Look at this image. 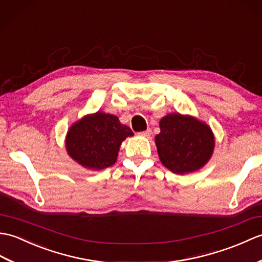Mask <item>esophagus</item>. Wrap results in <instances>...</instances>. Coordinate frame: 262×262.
Returning a JSON list of instances; mask_svg holds the SVG:
<instances>
[{
	"label": "esophagus",
	"mask_w": 262,
	"mask_h": 262,
	"mask_svg": "<svg viewBox=\"0 0 262 262\" xmlns=\"http://www.w3.org/2000/svg\"><path fill=\"white\" fill-rule=\"evenodd\" d=\"M139 135H140L141 137H144V138H149V137L151 136V130L148 129V130H146V131H142V132L139 133Z\"/></svg>",
	"instance_id": "34e87169"
}]
</instances>
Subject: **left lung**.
<instances>
[{
	"label": "left lung",
	"mask_w": 262,
	"mask_h": 262,
	"mask_svg": "<svg viewBox=\"0 0 262 262\" xmlns=\"http://www.w3.org/2000/svg\"><path fill=\"white\" fill-rule=\"evenodd\" d=\"M159 126L156 147L161 164L170 171L178 175L194 172L211 159L215 138L205 122L177 112L165 115Z\"/></svg>",
	"instance_id": "1"
}]
</instances>
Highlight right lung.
Masks as SVG:
<instances>
[{"label":"right lung","mask_w":262,"mask_h":262,"mask_svg":"<svg viewBox=\"0 0 262 262\" xmlns=\"http://www.w3.org/2000/svg\"><path fill=\"white\" fill-rule=\"evenodd\" d=\"M133 132L116 115L97 111L84 115L67 131L68 156L90 170H102L115 164L121 143Z\"/></svg>","instance_id":"1"}]
</instances>
